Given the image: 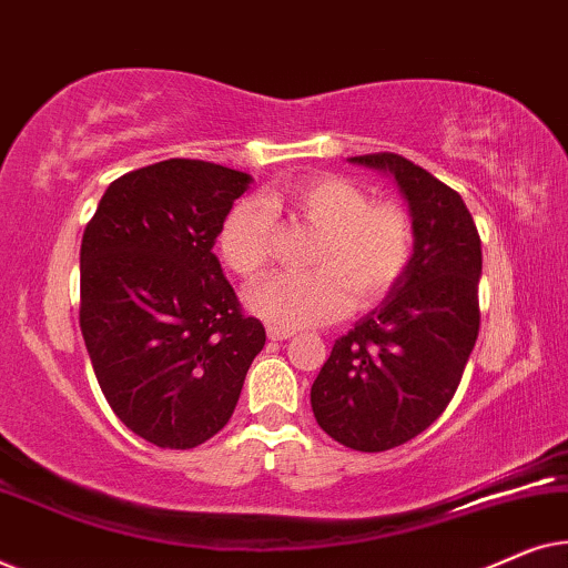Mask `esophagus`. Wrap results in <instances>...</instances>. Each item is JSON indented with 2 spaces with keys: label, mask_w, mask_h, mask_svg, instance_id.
<instances>
[{
  "label": "esophagus",
  "mask_w": 568,
  "mask_h": 568,
  "mask_svg": "<svg viewBox=\"0 0 568 568\" xmlns=\"http://www.w3.org/2000/svg\"><path fill=\"white\" fill-rule=\"evenodd\" d=\"M292 336H294L292 328H278V325H268V338L271 341H286Z\"/></svg>",
  "instance_id": "34e87169"
}]
</instances>
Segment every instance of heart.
Instances as JSON below:
<instances>
[{"mask_svg": "<svg viewBox=\"0 0 568 568\" xmlns=\"http://www.w3.org/2000/svg\"><path fill=\"white\" fill-rule=\"evenodd\" d=\"M321 232L305 276H271L247 294V307L278 328L328 323L348 307L375 305L406 274L416 227L406 206L372 201L369 191L341 175L292 183L266 199ZM220 253L240 278H258L274 255V222L255 201H240L220 230Z\"/></svg>", "mask_w": 568, "mask_h": 568, "instance_id": "1", "label": "heart"}]
</instances>
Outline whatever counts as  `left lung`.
Wrapping results in <instances>:
<instances>
[{"mask_svg": "<svg viewBox=\"0 0 568 568\" xmlns=\"http://www.w3.org/2000/svg\"><path fill=\"white\" fill-rule=\"evenodd\" d=\"M406 193L416 243L383 305L333 344L310 403L321 429L359 453L406 445L437 422L480 328V237L460 193L395 152L352 158Z\"/></svg>", "mask_w": 568, "mask_h": 568, "instance_id": "obj_1", "label": "left lung"}]
</instances>
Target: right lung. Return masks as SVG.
<instances>
[{
  "label": "right lung",
  "instance_id": "1",
  "mask_svg": "<svg viewBox=\"0 0 568 568\" xmlns=\"http://www.w3.org/2000/svg\"><path fill=\"white\" fill-rule=\"evenodd\" d=\"M251 175L162 160L115 178L80 247V328L113 414L162 449H191L230 422L266 344L214 243Z\"/></svg>",
  "mask_w": 568,
  "mask_h": 568
}]
</instances>
